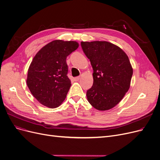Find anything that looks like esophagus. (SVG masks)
<instances>
[{
  "instance_id": "esophagus-1",
  "label": "esophagus",
  "mask_w": 160,
  "mask_h": 160,
  "mask_svg": "<svg viewBox=\"0 0 160 160\" xmlns=\"http://www.w3.org/2000/svg\"><path fill=\"white\" fill-rule=\"evenodd\" d=\"M80 80V77H75V78H74V81H76V82H77V81H78Z\"/></svg>"
}]
</instances>
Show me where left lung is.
I'll use <instances>...</instances> for the list:
<instances>
[{"mask_svg":"<svg viewBox=\"0 0 160 160\" xmlns=\"http://www.w3.org/2000/svg\"><path fill=\"white\" fill-rule=\"evenodd\" d=\"M93 69V83L87 91L88 102L97 110H110L128 91L133 69L123 50L107 41L81 42Z\"/></svg>","mask_w":160,"mask_h":160,"instance_id":"8db88e82","label":"left lung"}]
</instances>
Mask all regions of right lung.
Wrapping results in <instances>:
<instances>
[{"label": "right lung", "instance_id": "right-lung-1", "mask_svg": "<svg viewBox=\"0 0 160 160\" xmlns=\"http://www.w3.org/2000/svg\"><path fill=\"white\" fill-rule=\"evenodd\" d=\"M78 47L76 41L54 40L36 54L29 67L27 86L43 105L54 108L65 99L71 86L66 58Z\"/></svg>", "mask_w": 160, "mask_h": 160}]
</instances>
